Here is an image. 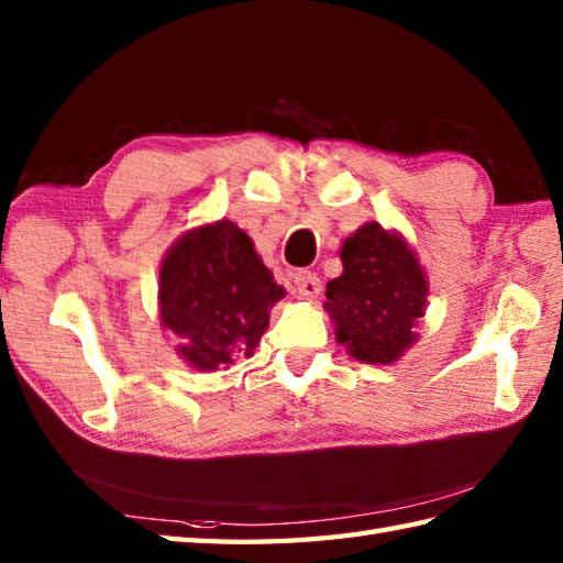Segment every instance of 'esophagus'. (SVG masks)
<instances>
[{
    "label": "esophagus",
    "instance_id": "34e87169",
    "mask_svg": "<svg viewBox=\"0 0 563 563\" xmlns=\"http://www.w3.org/2000/svg\"><path fill=\"white\" fill-rule=\"evenodd\" d=\"M295 285H297V290H300L305 297H317L319 290H321L319 275L314 271H307V268L295 273Z\"/></svg>",
    "mask_w": 563,
    "mask_h": 563
}]
</instances>
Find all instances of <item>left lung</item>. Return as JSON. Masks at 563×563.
<instances>
[{
	"label": "left lung",
	"instance_id": "1",
	"mask_svg": "<svg viewBox=\"0 0 563 563\" xmlns=\"http://www.w3.org/2000/svg\"><path fill=\"white\" fill-rule=\"evenodd\" d=\"M343 273L327 285V312L336 339L363 363L387 365L416 341L428 283L413 251L377 222L345 239Z\"/></svg>",
	"mask_w": 563,
	"mask_h": 563
}]
</instances>
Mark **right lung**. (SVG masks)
I'll list each match as a JSON object with an SVG mask.
<instances>
[{
  "mask_svg": "<svg viewBox=\"0 0 563 563\" xmlns=\"http://www.w3.org/2000/svg\"><path fill=\"white\" fill-rule=\"evenodd\" d=\"M280 297L254 242L230 220L178 239L159 271L162 321L198 369H222L236 355H251Z\"/></svg>",
  "mask_w": 563,
  "mask_h": 563,
  "instance_id": "add662e5",
  "label": "right lung"
}]
</instances>
